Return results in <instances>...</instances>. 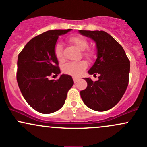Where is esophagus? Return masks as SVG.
I'll list each match as a JSON object with an SVG mask.
<instances>
[{"label": "esophagus", "mask_w": 147, "mask_h": 147, "mask_svg": "<svg viewBox=\"0 0 147 147\" xmlns=\"http://www.w3.org/2000/svg\"><path fill=\"white\" fill-rule=\"evenodd\" d=\"M73 80H74V82H75V83H77V82L80 80V78H77V77H73Z\"/></svg>", "instance_id": "1"}]
</instances>
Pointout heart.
Returning a JSON list of instances; mask_svg holds the SVG:
<instances>
[{
    "label": "heart",
    "instance_id": "1",
    "mask_svg": "<svg viewBox=\"0 0 147 147\" xmlns=\"http://www.w3.org/2000/svg\"><path fill=\"white\" fill-rule=\"evenodd\" d=\"M69 41L75 45L79 49L83 51V56L87 59H91L95 56V51L92 49H87L88 47V42L86 38L82 35H74L69 38ZM54 53L58 60H62L63 45L61 42H57L54 47ZM87 63L85 61L78 62H69L63 66V72L73 77H80L84 73L87 67Z\"/></svg>",
    "mask_w": 147,
    "mask_h": 147
}]
</instances>
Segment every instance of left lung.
<instances>
[{
	"label": "left lung",
	"instance_id": "8db88e82",
	"mask_svg": "<svg viewBox=\"0 0 147 147\" xmlns=\"http://www.w3.org/2000/svg\"><path fill=\"white\" fill-rule=\"evenodd\" d=\"M79 33L96 42L97 59L88 71L89 75L99 74L98 80L84 78L86 89L80 91L84 103L90 109L104 112L116 105L126 90L129 81L130 61L118 42L103 30H82Z\"/></svg>",
	"mask_w": 147,
	"mask_h": 147
}]
</instances>
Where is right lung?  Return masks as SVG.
Wrapping results in <instances>:
<instances>
[{
  "label": "right lung",
  "mask_w": 147,
  "mask_h": 147,
  "mask_svg": "<svg viewBox=\"0 0 147 147\" xmlns=\"http://www.w3.org/2000/svg\"><path fill=\"white\" fill-rule=\"evenodd\" d=\"M70 30L45 32L30 40L19 53L17 83L24 99L37 112L50 114L61 109L73 85V80L68 75H61L58 80L49 79L51 75L61 73L54 47L59 35Z\"/></svg>",
  "instance_id": "1"
}]
</instances>
